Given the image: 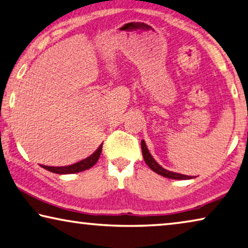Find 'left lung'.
<instances>
[{
  "instance_id": "1",
  "label": "left lung",
  "mask_w": 248,
  "mask_h": 248,
  "mask_svg": "<svg viewBox=\"0 0 248 248\" xmlns=\"http://www.w3.org/2000/svg\"><path fill=\"white\" fill-rule=\"evenodd\" d=\"M141 149H142V155H143V159L145 161V163H147L149 168H150L152 171H155V173L162 175V176H164V178L173 179V180L193 179V178H191V176H188V175H184V174L176 173V172L169 171V170H167V169L161 167L160 164L156 162L155 159H153L151 153L149 152L148 148H147V144H145V142H144V140H141Z\"/></svg>"
}]
</instances>
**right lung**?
I'll use <instances>...</instances> for the list:
<instances>
[{
    "label": "right lung",
    "instance_id": "add662e5",
    "mask_svg": "<svg viewBox=\"0 0 248 248\" xmlns=\"http://www.w3.org/2000/svg\"><path fill=\"white\" fill-rule=\"evenodd\" d=\"M101 149H103V143H101L99 147H98L97 150L90 155L88 158L79 161V162H76L74 164H70V166L66 167H48V166H42L46 170L49 172H53V173L57 174H72V173H78V172L85 171L87 169H90L96 164V162L99 159Z\"/></svg>",
    "mask_w": 248,
    "mask_h": 248
}]
</instances>
